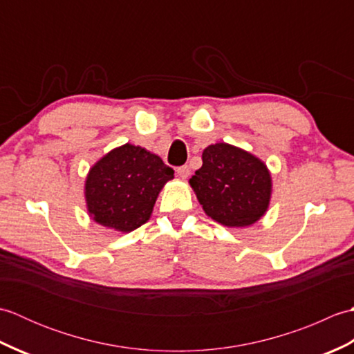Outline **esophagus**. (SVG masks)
<instances>
[{"mask_svg":"<svg viewBox=\"0 0 354 354\" xmlns=\"http://www.w3.org/2000/svg\"><path fill=\"white\" fill-rule=\"evenodd\" d=\"M178 176L181 179H187L190 176V167L189 165H181V167H178Z\"/></svg>","mask_w":354,"mask_h":354,"instance_id":"1","label":"esophagus"}]
</instances>
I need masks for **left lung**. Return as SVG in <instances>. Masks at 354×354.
Here are the masks:
<instances>
[{
    "label": "left lung",
    "mask_w": 354,
    "mask_h": 354,
    "mask_svg": "<svg viewBox=\"0 0 354 354\" xmlns=\"http://www.w3.org/2000/svg\"><path fill=\"white\" fill-rule=\"evenodd\" d=\"M190 185L213 221L242 228L266 213L272 183L259 158L227 142L208 146Z\"/></svg>",
    "instance_id": "obj_1"
}]
</instances>
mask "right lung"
I'll return each instance as SVG.
<instances>
[{"label":"right lung","instance_id":"right-lung-1","mask_svg":"<svg viewBox=\"0 0 354 354\" xmlns=\"http://www.w3.org/2000/svg\"><path fill=\"white\" fill-rule=\"evenodd\" d=\"M173 170L155 153L124 145L111 150L89 170L85 198L89 216L115 231L129 232L149 221Z\"/></svg>","mask_w":354,"mask_h":354}]
</instances>
